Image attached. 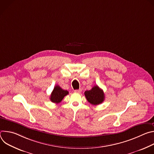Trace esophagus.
Here are the masks:
<instances>
[{
  "instance_id": "1",
  "label": "esophagus",
  "mask_w": 154,
  "mask_h": 154,
  "mask_svg": "<svg viewBox=\"0 0 154 154\" xmlns=\"http://www.w3.org/2000/svg\"><path fill=\"white\" fill-rule=\"evenodd\" d=\"M75 93H80L82 92V89H79V90H76L74 91Z\"/></svg>"
}]
</instances>
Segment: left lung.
I'll list each match as a JSON object with an SVG mask.
<instances>
[{
    "instance_id": "obj_1",
    "label": "left lung",
    "mask_w": 154,
    "mask_h": 154,
    "mask_svg": "<svg viewBox=\"0 0 154 154\" xmlns=\"http://www.w3.org/2000/svg\"><path fill=\"white\" fill-rule=\"evenodd\" d=\"M85 97L91 104L97 105L102 103L105 99V95L103 90L96 85L92 88V89L89 91L85 92Z\"/></svg>"
}]
</instances>
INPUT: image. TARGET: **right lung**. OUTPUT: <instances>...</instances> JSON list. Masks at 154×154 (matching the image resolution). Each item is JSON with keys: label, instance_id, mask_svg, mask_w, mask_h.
Masks as SVG:
<instances>
[{"label": "right lung", "instance_id": "1", "mask_svg": "<svg viewBox=\"0 0 154 154\" xmlns=\"http://www.w3.org/2000/svg\"><path fill=\"white\" fill-rule=\"evenodd\" d=\"M68 93L69 92L67 90H64L58 85H56L51 93L50 99L52 102L58 103L61 102L64 97L68 95Z\"/></svg>", "mask_w": 154, "mask_h": 154}]
</instances>
